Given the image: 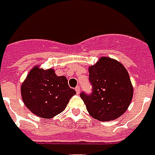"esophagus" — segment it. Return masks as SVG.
Wrapping results in <instances>:
<instances>
[{
  "label": "esophagus",
  "mask_w": 155,
  "mask_h": 155,
  "mask_svg": "<svg viewBox=\"0 0 155 155\" xmlns=\"http://www.w3.org/2000/svg\"><path fill=\"white\" fill-rule=\"evenodd\" d=\"M75 90H76V92H77V93H78V94H79V93H80V87L79 86L76 87Z\"/></svg>",
  "instance_id": "1"
}]
</instances>
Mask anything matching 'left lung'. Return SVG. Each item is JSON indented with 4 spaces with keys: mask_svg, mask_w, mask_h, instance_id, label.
<instances>
[{
    "mask_svg": "<svg viewBox=\"0 0 155 155\" xmlns=\"http://www.w3.org/2000/svg\"><path fill=\"white\" fill-rule=\"evenodd\" d=\"M88 72L93 92H83L80 97L89 114L104 122L114 120L124 114L132 100L134 88L123 64L103 57L89 67Z\"/></svg>",
    "mask_w": 155,
    "mask_h": 155,
    "instance_id": "8db88e82",
    "label": "left lung"
}]
</instances>
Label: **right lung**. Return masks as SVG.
Returning <instances> with one entry per match:
<instances>
[{"label":"right lung","instance_id":"right-lung-1","mask_svg":"<svg viewBox=\"0 0 155 155\" xmlns=\"http://www.w3.org/2000/svg\"><path fill=\"white\" fill-rule=\"evenodd\" d=\"M75 93L65 76L58 77L53 69L44 70L38 66L31 70L21 87L27 108L43 118H53L62 113Z\"/></svg>","mask_w":155,"mask_h":155}]
</instances>
